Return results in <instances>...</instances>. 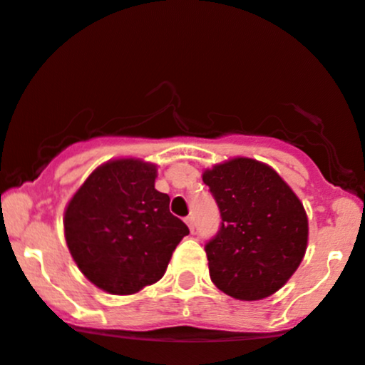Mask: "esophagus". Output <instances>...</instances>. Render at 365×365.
Returning a JSON list of instances; mask_svg holds the SVG:
<instances>
[{
	"label": "esophagus",
	"mask_w": 365,
	"mask_h": 365,
	"mask_svg": "<svg viewBox=\"0 0 365 365\" xmlns=\"http://www.w3.org/2000/svg\"><path fill=\"white\" fill-rule=\"evenodd\" d=\"M185 223H187V227L190 228V232H194V230H195V222H194V216H187V218H185Z\"/></svg>",
	"instance_id": "1"
}]
</instances>
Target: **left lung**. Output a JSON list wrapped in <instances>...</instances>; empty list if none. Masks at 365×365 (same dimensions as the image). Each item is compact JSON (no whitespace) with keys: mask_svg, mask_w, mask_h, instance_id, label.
<instances>
[{"mask_svg":"<svg viewBox=\"0 0 365 365\" xmlns=\"http://www.w3.org/2000/svg\"><path fill=\"white\" fill-rule=\"evenodd\" d=\"M220 210V230L206 242L210 277L237 299H262L279 291L307 251L303 204L267 164L237 158L206 170Z\"/></svg>","mask_w":365,"mask_h":365,"instance_id":"8db88e82","label":"left lung"}]
</instances>
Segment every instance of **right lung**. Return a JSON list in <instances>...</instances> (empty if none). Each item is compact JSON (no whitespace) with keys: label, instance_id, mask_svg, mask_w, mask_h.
<instances>
[{"label":"right lung","instance_id":"add662e5","mask_svg":"<svg viewBox=\"0 0 365 365\" xmlns=\"http://www.w3.org/2000/svg\"><path fill=\"white\" fill-rule=\"evenodd\" d=\"M155 166L118 159L97 168L71 199L66 241L88 280L110 294L158 282L189 227L155 190Z\"/></svg>","mask_w":365,"mask_h":365}]
</instances>
